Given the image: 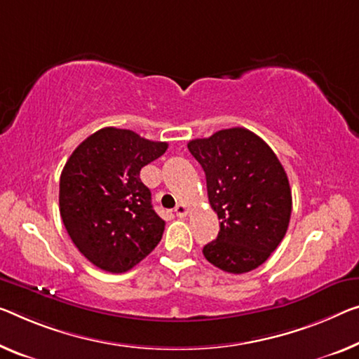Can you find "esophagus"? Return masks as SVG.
<instances>
[{"label":"esophagus","mask_w":359,"mask_h":359,"mask_svg":"<svg viewBox=\"0 0 359 359\" xmlns=\"http://www.w3.org/2000/svg\"><path fill=\"white\" fill-rule=\"evenodd\" d=\"M175 215H176V217H180V218L186 217V215H187V208H186L184 203H178V205L175 207Z\"/></svg>","instance_id":"34e87169"}]
</instances>
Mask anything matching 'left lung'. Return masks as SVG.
Masks as SVG:
<instances>
[{
  "instance_id": "8db88e82",
  "label": "left lung",
  "mask_w": 359,
  "mask_h": 359,
  "mask_svg": "<svg viewBox=\"0 0 359 359\" xmlns=\"http://www.w3.org/2000/svg\"><path fill=\"white\" fill-rule=\"evenodd\" d=\"M207 178L218 215L217 239L203 257L226 273H249L268 260L284 239L292 213L287 173L273 149L250 130H219L187 144Z\"/></svg>"
}]
</instances>
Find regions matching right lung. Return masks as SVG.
<instances>
[{
	"label": "right lung",
	"mask_w": 359,
	"mask_h": 359,
	"mask_svg": "<svg viewBox=\"0 0 359 359\" xmlns=\"http://www.w3.org/2000/svg\"><path fill=\"white\" fill-rule=\"evenodd\" d=\"M167 147L107 126L72 152L60 173L59 212L72 242L95 266L125 273L161 242L165 222L140 172Z\"/></svg>",
	"instance_id": "obj_1"
}]
</instances>
